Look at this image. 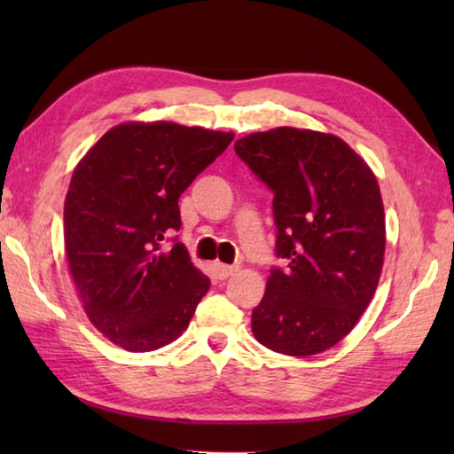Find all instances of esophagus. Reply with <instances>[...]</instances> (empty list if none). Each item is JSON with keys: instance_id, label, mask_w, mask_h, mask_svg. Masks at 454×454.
Segmentation results:
<instances>
[{"instance_id": "esophagus-1", "label": "esophagus", "mask_w": 454, "mask_h": 454, "mask_svg": "<svg viewBox=\"0 0 454 454\" xmlns=\"http://www.w3.org/2000/svg\"><path fill=\"white\" fill-rule=\"evenodd\" d=\"M236 273V267L234 265H226V263H216V275L220 278H228Z\"/></svg>"}]
</instances>
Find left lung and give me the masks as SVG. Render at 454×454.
<instances>
[{
    "mask_svg": "<svg viewBox=\"0 0 454 454\" xmlns=\"http://www.w3.org/2000/svg\"><path fill=\"white\" fill-rule=\"evenodd\" d=\"M273 191L277 224L267 291L252 332L267 349L308 356L349 333L379 285L387 226L374 173L333 134L291 127L234 144Z\"/></svg>",
    "mask_w": 454,
    "mask_h": 454,
    "instance_id": "obj_1",
    "label": "left lung"
}]
</instances>
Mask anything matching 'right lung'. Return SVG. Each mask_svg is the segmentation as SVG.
Instances as JSON below:
<instances>
[{
	"label": "right lung",
	"mask_w": 454,
	"mask_h": 454,
	"mask_svg": "<svg viewBox=\"0 0 454 454\" xmlns=\"http://www.w3.org/2000/svg\"><path fill=\"white\" fill-rule=\"evenodd\" d=\"M232 140L176 122H127L75 168L64 202L67 265L91 324L122 349L176 341L207 294L208 277L173 236L177 202Z\"/></svg>",
	"instance_id": "add662e5"
}]
</instances>
